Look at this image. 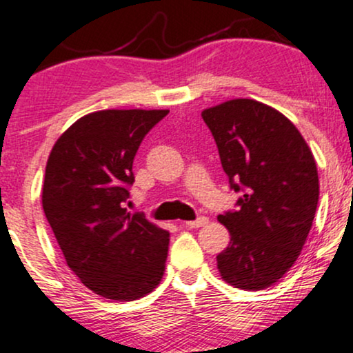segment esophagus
Masks as SVG:
<instances>
[{"instance_id": "34e87169", "label": "esophagus", "mask_w": 353, "mask_h": 353, "mask_svg": "<svg viewBox=\"0 0 353 353\" xmlns=\"http://www.w3.org/2000/svg\"><path fill=\"white\" fill-rule=\"evenodd\" d=\"M209 223V219L207 217H199L197 220H192V222H184V227L185 228H199V227H203V225Z\"/></svg>"}]
</instances>
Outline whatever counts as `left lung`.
Listing matches in <instances>:
<instances>
[{
	"label": "left lung",
	"instance_id": "left-lung-1",
	"mask_svg": "<svg viewBox=\"0 0 353 353\" xmlns=\"http://www.w3.org/2000/svg\"><path fill=\"white\" fill-rule=\"evenodd\" d=\"M240 209L219 215L230 243L217 256L225 283L260 291L278 283L307 240L319 201L311 148L291 120L252 99L227 100L202 112Z\"/></svg>",
	"mask_w": 353,
	"mask_h": 353
}]
</instances>
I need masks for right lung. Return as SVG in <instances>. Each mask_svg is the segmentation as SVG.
<instances>
[{
	"instance_id": "right-lung-1",
	"label": "right lung",
	"mask_w": 353,
	"mask_h": 353,
	"mask_svg": "<svg viewBox=\"0 0 353 353\" xmlns=\"http://www.w3.org/2000/svg\"><path fill=\"white\" fill-rule=\"evenodd\" d=\"M169 110H100L55 141L46 165L42 209L67 266L88 290L134 301L158 288L169 232L126 210L133 159Z\"/></svg>"
}]
</instances>
